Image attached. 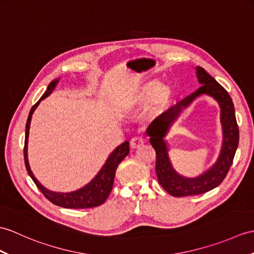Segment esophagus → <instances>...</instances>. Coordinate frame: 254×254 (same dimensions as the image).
<instances>
[{
    "mask_svg": "<svg viewBox=\"0 0 254 254\" xmlns=\"http://www.w3.org/2000/svg\"><path fill=\"white\" fill-rule=\"evenodd\" d=\"M144 145V139L139 136H135L131 139V147L133 149H137Z\"/></svg>",
    "mask_w": 254,
    "mask_h": 254,
    "instance_id": "obj_1",
    "label": "esophagus"
}]
</instances>
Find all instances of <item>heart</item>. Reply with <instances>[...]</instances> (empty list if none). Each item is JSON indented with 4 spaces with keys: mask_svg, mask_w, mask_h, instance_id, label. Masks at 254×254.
Masks as SVG:
<instances>
[{
    "mask_svg": "<svg viewBox=\"0 0 254 254\" xmlns=\"http://www.w3.org/2000/svg\"><path fill=\"white\" fill-rule=\"evenodd\" d=\"M173 96L174 93L170 85H159L158 81H149L135 88L127 103L133 108H140L147 105L145 117L149 120H154L169 109Z\"/></svg>",
    "mask_w": 254,
    "mask_h": 254,
    "instance_id": "obj_1",
    "label": "heart"
}]
</instances>
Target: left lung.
<instances>
[{"mask_svg": "<svg viewBox=\"0 0 254 254\" xmlns=\"http://www.w3.org/2000/svg\"><path fill=\"white\" fill-rule=\"evenodd\" d=\"M194 69L198 82L201 86L155 119L146 129L157 154L156 173L159 184L174 197L204 193L219 186L232 166L239 143V129L231 96L225 88L203 68L196 67ZM201 95L212 97L220 106V120L223 133L222 147L217 161L207 171L196 178H186L176 173L173 168L168 157V144L165 137L182 111Z\"/></svg>", "mask_w": 254, "mask_h": 254, "instance_id": "left-lung-1", "label": "left lung"}]
</instances>
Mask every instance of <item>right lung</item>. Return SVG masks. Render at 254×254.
<instances>
[{"mask_svg": "<svg viewBox=\"0 0 254 254\" xmlns=\"http://www.w3.org/2000/svg\"><path fill=\"white\" fill-rule=\"evenodd\" d=\"M60 78L53 80L51 83L47 86L46 91L39 99V102L32 106V108L29 113L28 120L26 123V137H25V148H23V156H25V163L26 169L28 171V174L30 175V178L34 182V184L38 186L39 190H41L44 196L50 200L52 203L56 205H60L62 208L67 209H86V208H93L97 207V205L103 204L106 199L108 198L109 193L113 190L114 180L116 175V170L119 166V163L125 159L129 152L128 141H125L121 145H119L117 148L111 152L109 157L106 160L105 164L99 170V172L95 175L90 183L83 187L79 188L74 191L70 192H60V191H52L50 190L45 188L41 183L37 180V178L33 175L30 164H29L28 160V138H29V129H30V123L32 119V115L34 110L37 109L41 100H43L47 96H50L52 92L55 90L56 85L60 82Z\"/></svg>", "mask_w": 254, "mask_h": 254, "instance_id": "1", "label": "right lung"}]
</instances>
